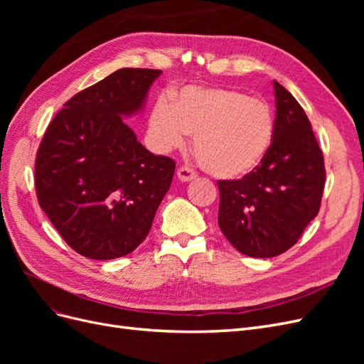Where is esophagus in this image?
<instances>
[{
  "label": "esophagus",
  "instance_id": "esophagus-1",
  "mask_svg": "<svg viewBox=\"0 0 364 364\" xmlns=\"http://www.w3.org/2000/svg\"><path fill=\"white\" fill-rule=\"evenodd\" d=\"M196 176H197L196 171L193 168H190V167H181L178 170V178L182 182H190V181L196 179Z\"/></svg>",
  "mask_w": 364,
  "mask_h": 364
}]
</instances>
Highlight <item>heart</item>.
<instances>
[{"mask_svg": "<svg viewBox=\"0 0 364 364\" xmlns=\"http://www.w3.org/2000/svg\"><path fill=\"white\" fill-rule=\"evenodd\" d=\"M194 135L202 167L218 179H240L266 158L274 136V115L261 98L226 87L186 86L171 106L159 100L149 117V138L161 153Z\"/></svg>", "mask_w": 364, "mask_h": 364, "instance_id": "b5f03b06", "label": "heart"}]
</instances>
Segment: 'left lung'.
Listing matches in <instances>:
<instances>
[{
    "label": "left lung",
    "instance_id": "obj_1",
    "mask_svg": "<svg viewBox=\"0 0 364 364\" xmlns=\"http://www.w3.org/2000/svg\"><path fill=\"white\" fill-rule=\"evenodd\" d=\"M274 136L258 167L218 181V226L238 252L272 258L289 250L317 215L325 186L323 153L302 106L278 82Z\"/></svg>",
    "mask_w": 364,
    "mask_h": 364
}]
</instances>
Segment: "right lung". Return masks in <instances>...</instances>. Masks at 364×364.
Returning a JSON list of instances; mask_svg holds the SVG:
<instances>
[{
    "mask_svg": "<svg viewBox=\"0 0 364 364\" xmlns=\"http://www.w3.org/2000/svg\"><path fill=\"white\" fill-rule=\"evenodd\" d=\"M159 70L123 68L65 103L36 155L38 202L67 245L91 259L135 250L150 232L176 164L155 156L124 117L144 109Z\"/></svg>",
    "mask_w": 364,
    "mask_h": 364,
    "instance_id": "right-lung-1",
    "label": "right lung"
}]
</instances>
